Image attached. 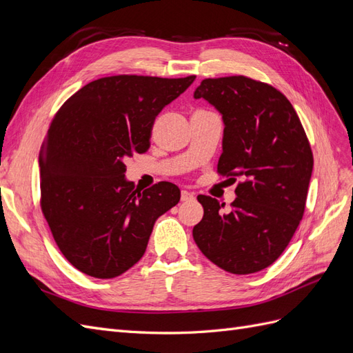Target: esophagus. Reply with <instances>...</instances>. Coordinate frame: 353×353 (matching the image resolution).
<instances>
[{"label": "esophagus", "instance_id": "esophagus-1", "mask_svg": "<svg viewBox=\"0 0 353 353\" xmlns=\"http://www.w3.org/2000/svg\"><path fill=\"white\" fill-rule=\"evenodd\" d=\"M194 194L190 193V191H181V200L183 201H194Z\"/></svg>", "mask_w": 353, "mask_h": 353}]
</instances>
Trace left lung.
Instances as JSON below:
<instances>
[{
  "instance_id": "obj_1",
  "label": "left lung",
  "mask_w": 353,
  "mask_h": 353,
  "mask_svg": "<svg viewBox=\"0 0 353 353\" xmlns=\"http://www.w3.org/2000/svg\"><path fill=\"white\" fill-rule=\"evenodd\" d=\"M194 99L215 105L225 123L218 174L243 178L227 213L221 212L225 203L197 196L205 213L194 241L231 274L262 271L280 258L303 216L311 144L292 103L270 83L243 74L208 78Z\"/></svg>"
}]
</instances>
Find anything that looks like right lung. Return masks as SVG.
Returning a JSON list of instances; mask_svg holds the SVG:
<instances>
[{
  "label": "right lung",
  "mask_w": 353,
  "mask_h": 353,
  "mask_svg": "<svg viewBox=\"0 0 353 353\" xmlns=\"http://www.w3.org/2000/svg\"><path fill=\"white\" fill-rule=\"evenodd\" d=\"M116 74L69 97L39 156L41 210L63 256L81 272L114 279L143 258L156 219L179 201L168 181L143 193L125 162L150 148L156 116L193 81Z\"/></svg>",
  "instance_id": "1"
}]
</instances>
